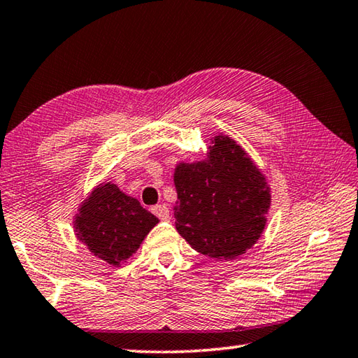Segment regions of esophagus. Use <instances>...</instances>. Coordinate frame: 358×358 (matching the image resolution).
Returning <instances> with one entry per match:
<instances>
[{
	"instance_id": "esophagus-1",
	"label": "esophagus",
	"mask_w": 358,
	"mask_h": 358,
	"mask_svg": "<svg viewBox=\"0 0 358 358\" xmlns=\"http://www.w3.org/2000/svg\"><path fill=\"white\" fill-rule=\"evenodd\" d=\"M152 213L155 214L158 219H161V220H166V219H169V206L167 205H157V206H153L152 208Z\"/></svg>"
}]
</instances>
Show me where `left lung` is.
<instances>
[{
    "instance_id": "obj_1",
    "label": "left lung",
    "mask_w": 358,
    "mask_h": 358,
    "mask_svg": "<svg viewBox=\"0 0 358 358\" xmlns=\"http://www.w3.org/2000/svg\"><path fill=\"white\" fill-rule=\"evenodd\" d=\"M209 149V159L180 163L175 169V225L199 253L234 259L261 236L270 208V189L233 139L215 136Z\"/></svg>"
}]
</instances>
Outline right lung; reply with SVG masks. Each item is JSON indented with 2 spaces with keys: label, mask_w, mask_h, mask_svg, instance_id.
I'll return each instance as SVG.
<instances>
[{
  "label": "right lung",
  "mask_w": 358,
  "mask_h": 358,
  "mask_svg": "<svg viewBox=\"0 0 358 358\" xmlns=\"http://www.w3.org/2000/svg\"><path fill=\"white\" fill-rule=\"evenodd\" d=\"M157 223V217L136 199L107 183L94 189L83 203L76 229L91 253L110 265H119L135 253Z\"/></svg>",
  "instance_id": "add662e5"
}]
</instances>
